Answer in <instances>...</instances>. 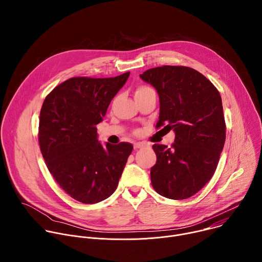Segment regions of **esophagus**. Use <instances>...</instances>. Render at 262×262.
I'll return each mask as SVG.
<instances>
[{"mask_svg":"<svg viewBox=\"0 0 262 262\" xmlns=\"http://www.w3.org/2000/svg\"><path fill=\"white\" fill-rule=\"evenodd\" d=\"M144 146H145L144 143H141V142H137V143L134 144V148L135 149H140V148H143Z\"/></svg>","mask_w":262,"mask_h":262,"instance_id":"34e87169","label":"esophagus"}]
</instances>
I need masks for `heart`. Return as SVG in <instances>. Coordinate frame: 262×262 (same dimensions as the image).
<instances>
[{
  "label": "heart",
  "instance_id": "obj_1",
  "mask_svg": "<svg viewBox=\"0 0 262 262\" xmlns=\"http://www.w3.org/2000/svg\"><path fill=\"white\" fill-rule=\"evenodd\" d=\"M152 89L150 87L148 86H140L138 89H137V92L136 94H140V93H144V92H147V91H151Z\"/></svg>",
  "mask_w": 262,
  "mask_h": 262
}]
</instances>
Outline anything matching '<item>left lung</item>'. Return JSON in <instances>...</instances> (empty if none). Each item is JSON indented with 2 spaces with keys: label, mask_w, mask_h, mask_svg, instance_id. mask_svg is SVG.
Listing matches in <instances>:
<instances>
[{
  "label": "left lung",
  "mask_w": 262,
  "mask_h": 262,
  "mask_svg": "<svg viewBox=\"0 0 262 262\" xmlns=\"http://www.w3.org/2000/svg\"><path fill=\"white\" fill-rule=\"evenodd\" d=\"M140 78L158 91L157 127L167 124L175 133L170 148L152 146L157 155L150 170L154 189L169 199L190 198L212 177L225 144L221 95L203 74L185 66L151 68Z\"/></svg>",
  "instance_id": "1"
}]
</instances>
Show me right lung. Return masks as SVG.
<instances>
[{"label": "right lung", "instance_id": "obj_1", "mask_svg": "<svg viewBox=\"0 0 262 262\" xmlns=\"http://www.w3.org/2000/svg\"><path fill=\"white\" fill-rule=\"evenodd\" d=\"M129 71L115 78H71L45 99L39 117V145L48 169L71 198L93 204L108 198L133 151V145H101L96 125Z\"/></svg>", "mask_w": 262, "mask_h": 262}]
</instances>
